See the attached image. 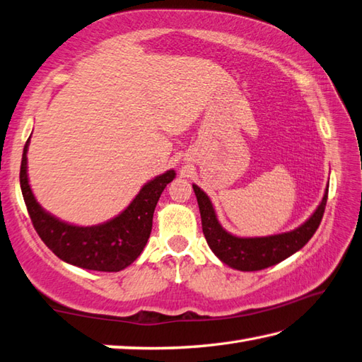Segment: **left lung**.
Returning a JSON list of instances; mask_svg holds the SVG:
<instances>
[{
    "mask_svg": "<svg viewBox=\"0 0 362 362\" xmlns=\"http://www.w3.org/2000/svg\"><path fill=\"white\" fill-rule=\"evenodd\" d=\"M193 189L197 205H199L202 230L210 250L215 252V256L223 264L240 272L264 270V268L279 264V262L290 257L296 251H300L320 226L325 214V205H327L328 199L327 188L322 202L318 204L314 214L300 228L284 233H276V235L246 238L232 235V233L223 229V226L218 221L210 197L197 185H193Z\"/></svg>",
    "mask_w": 362,
    "mask_h": 362,
    "instance_id": "1",
    "label": "left lung"
}]
</instances>
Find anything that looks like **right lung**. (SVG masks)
<instances>
[{
  "label": "right lung",
  "mask_w": 362,
  "mask_h": 362,
  "mask_svg": "<svg viewBox=\"0 0 362 362\" xmlns=\"http://www.w3.org/2000/svg\"><path fill=\"white\" fill-rule=\"evenodd\" d=\"M28 138L20 166V187L35 232L49 250L70 265L94 272H120L143 252L151 237L153 211L175 171L169 169L139 189L122 214L97 226H75L48 214L35 201L28 180Z\"/></svg>",
  "instance_id": "add662e5"
}]
</instances>
